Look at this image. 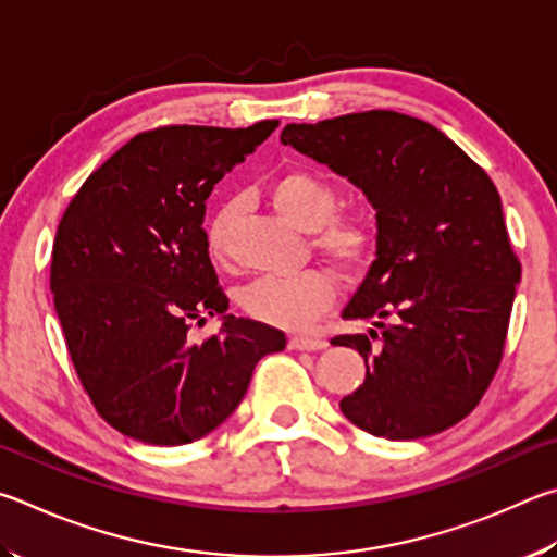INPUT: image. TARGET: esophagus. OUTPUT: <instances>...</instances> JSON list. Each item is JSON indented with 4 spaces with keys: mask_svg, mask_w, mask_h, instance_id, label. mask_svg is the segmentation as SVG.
Wrapping results in <instances>:
<instances>
[{
    "mask_svg": "<svg viewBox=\"0 0 557 557\" xmlns=\"http://www.w3.org/2000/svg\"><path fill=\"white\" fill-rule=\"evenodd\" d=\"M288 347L290 349H300V352H318V349H325L327 343L323 337H304V335H296L288 339Z\"/></svg>",
    "mask_w": 557,
    "mask_h": 557,
    "instance_id": "34e87169",
    "label": "esophagus"
}]
</instances>
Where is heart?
Wrapping results in <instances>:
<instances>
[{
    "label": "heart",
    "mask_w": 557,
    "mask_h": 557,
    "mask_svg": "<svg viewBox=\"0 0 557 557\" xmlns=\"http://www.w3.org/2000/svg\"><path fill=\"white\" fill-rule=\"evenodd\" d=\"M267 193L284 218L300 230H315L313 247L339 269H362L374 249V224L364 212H335L337 190L325 175L310 169H288L273 175ZM232 210L222 208L208 224V249L224 261L230 251ZM335 281L323 269L294 276H261L242 290L239 306L249 318L273 327L306 330L335 304Z\"/></svg>",
    "instance_id": "heart-1"
}]
</instances>
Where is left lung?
Masks as SVG:
<instances>
[{
  "label": "left lung",
  "mask_w": 557,
  "mask_h": 557,
  "mask_svg": "<svg viewBox=\"0 0 557 557\" xmlns=\"http://www.w3.org/2000/svg\"><path fill=\"white\" fill-rule=\"evenodd\" d=\"M281 141L327 163L376 210V259L337 335L367 376L339 401L357 428L418 441L474 411L502 364L521 261L490 175L433 124L392 110L288 124Z\"/></svg>",
  "instance_id": "left-lung-1"
}]
</instances>
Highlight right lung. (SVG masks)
Masks as SVG:
<instances>
[{
    "mask_svg": "<svg viewBox=\"0 0 557 557\" xmlns=\"http://www.w3.org/2000/svg\"><path fill=\"white\" fill-rule=\"evenodd\" d=\"M276 126L136 134L63 212L51 253L55 313L95 411L126 437L200 441L234 413L259 359L286 347L281 330L234 315L202 343L188 335L230 306L208 253L205 200Z\"/></svg>",
    "mask_w": 557,
    "mask_h": 557,
    "instance_id": "add662e5",
    "label": "right lung"
}]
</instances>
